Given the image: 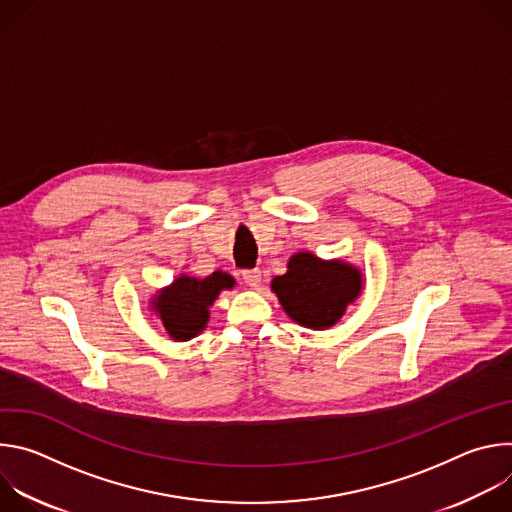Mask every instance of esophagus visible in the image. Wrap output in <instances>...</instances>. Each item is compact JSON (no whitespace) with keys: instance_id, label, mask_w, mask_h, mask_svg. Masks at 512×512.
Listing matches in <instances>:
<instances>
[{"instance_id":"1","label":"esophagus","mask_w":512,"mask_h":512,"mask_svg":"<svg viewBox=\"0 0 512 512\" xmlns=\"http://www.w3.org/2000/svg\"><path fill=\"white\" fill-rule=\"evenodd\" d=\"M243 279H245V283H247L249 287H259V283H261V271H259V269H247V271H243Z\"/></svg>"}]
</instances>
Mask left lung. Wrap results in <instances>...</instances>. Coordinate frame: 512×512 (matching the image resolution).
Here are the masks:
<instances>
[{"mask_svg": "<svg viewBox=\"0 0 512 512\" xmlns=\"http://www.w3.org/2000/svg\"><path fill=\"white\" fill-rule=\"evenodd\" d=\"M291 320L314 330L334 326L360 294V273L344 261H322L312 253L289 259L287 273L271 281Z\"/></svg>", "mask_w": 512, "mask_h": 512, "instance_id": "1", "label": "left lung"}]
</instances>
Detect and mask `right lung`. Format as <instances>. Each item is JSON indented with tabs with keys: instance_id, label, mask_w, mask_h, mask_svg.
I'll return each instance as SVG.
<instances>
[{
	"instance_id": "1",
	"label": "right lung",
	"mask_w": 512,
	"mask_h": 512,
	"mask_svg": "<svg viewBox=\"0 0 512 512\" xmlns=\"http://www.w3.org/2000/svg\"><path fill=\"white\" fill-rule=\"evenodd\" d=\"M235 279L229 273L214 271L204 279L182 275L170 287L162 289L154 310L174 340H190L208 322V306L223 289H231Z\"/></svg>"
}]
</instances>
